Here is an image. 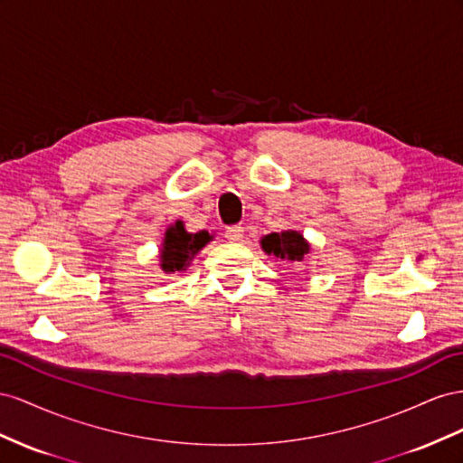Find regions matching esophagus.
Wrapping results in <instances>:
<instances>
[{"instance_id":"esophagus-1","label":"esophagus","mask_w":463,"mask_h":463,"mask_svg":"<svg viewBox=\"0 0 463 463\" xmlns=\"http://www.w3.org/2000/svg\"><path fill=\"white\" fill-rule=\"evenodd\" d=\"M242 236H244V227H241V224H232V227L224 231V239L229 242H241Z\"/></svg>"}]
</instances>
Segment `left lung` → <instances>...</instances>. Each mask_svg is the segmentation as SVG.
Returning <instances> with one entry per match:
<instances>
[{
  "label": "left lung",
  "instance_id": "1",
  "mask_svg": "<svg viewBox=\"0 0 463 463\" xmlns=\"http://www.w3.org/2000/svg\"><path fill=\"white\" fill-rule=\"evenodd\" d=\"M261 248L268 254L281 258L288 266H295L297 261H302L305 254H308L310 246L302 239V234L297 231L285 232H271L261 241Z\"/></svg>",
  "mask_w": 463,
  "mask_h": 463
}]
</instances>
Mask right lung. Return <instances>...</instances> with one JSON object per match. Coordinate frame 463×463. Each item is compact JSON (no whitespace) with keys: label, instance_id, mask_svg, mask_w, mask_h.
<instances>
[{"label":"right lung","instance_id":"add662e5","mask_svg":"<svg viewBox=\"0 0 463 463\" xmlns=\"http://www.w3.org/2000/svg\"><path fill=\"white\" fill-rule=\"evenodd\" d=\"M209 242L207 232H188L184 229L182 221L173 224L165 234V244L161 250V268L166 273L182 271L188 268L190 260L200 252V250Z\"/></svg>","mask_w":463,"mask_h":463}]
</instances>
